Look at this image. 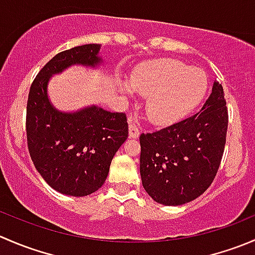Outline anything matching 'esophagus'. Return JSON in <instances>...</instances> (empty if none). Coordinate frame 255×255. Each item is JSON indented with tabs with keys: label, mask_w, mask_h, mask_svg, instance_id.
<instances>
[{
	"label": "esophagus",
	"mask_w": 255,
	"mask_h": 255,
	"mask_svg": "<svg viewBox=\"0 0 255 255\" xmlns=\"http://www.w3.org/2000/svg\"><path fill=\"white\" fill-rule=\"evenodd\" d=\"M129 137L133 138V139L139 137V128L133 122H129Z\"/></svg>",
	"instance_id": "esophagus-1"
}]
</instances>
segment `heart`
I'll return each mask as SVG.
<instances>
[{
	"mask_svg": "<svg viewBox=\"0 0 255 255\" xmlns=\"http://www.w3.org/2000/svg\"><path fill=\"white\" fill-rule=\"evenodd\" d=\"M130 85L122 90L132 96L133 90L146 97L149 121L168 126L181 120L204 99L208 87L206 73L189 68L175 59L144 61L130 74Z\"/></svg>",
	"mask_w": 255,
	"mask_h": 255,
	"instance_id": "heart-1",
	"label": "heart"
}]
</instances>
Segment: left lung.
<instances>
[{"mask_svg": "<svg viewBox=\"0 0 255 255\" xmlns=\"http://www.w3.org/2000/svg\"><path fill=\"white\" fill-rule=\"evenodd\" d=\"M228 111L222 85L200 112L153 133L140 134V177L154 201L179 206L212 184L225 150Z\"/></svg>", "mask_w": 255, "mask_h": 255, "instance_id": "1", "label": "left lung"}]
</instances>
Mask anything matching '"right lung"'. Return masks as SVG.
<instances>
[{
    "instance_id": "1",
    "label": "right lung",
    "mask_w": 255,
    "mask_h": 255,
    "mask_svg": "<svg viewBox=\"0 0 255 255\" xmlns=\"http://www.w3.org/2000/svg\"><path fill=\"white\" fill-rule=\"evenodd\" d=\"M100 44H85L56 54L38 73L27 102V143L38 173L56 191L87 196L106 181L116 151L128 137L126 113L97 106L60 112L48 99V82L71 65L102 61Z\"/></svg>"
}]
</instances>
